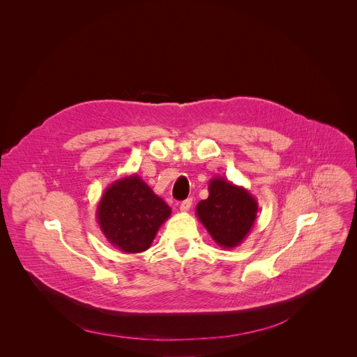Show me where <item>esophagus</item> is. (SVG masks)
I'll use <instances>...</instances> for the list:
<instances>
[{
    "instance_id": "esophagus-1",
    "label": "esophagus",
    "mask_w": 357,
    "mask_h": 357,
    "mask_svg": "<svg viewBox=\"0 0 357 357\" xmlns=\"http://www.w3.org/2000/svg\"><path fill=\"white\" fill-rule=\"evenodd\" d=\"M190 206H192V199H186V200H183L182 203H181V206H179V209H181V212H189V209H190Z\"/></svg>"
}]
</instances>
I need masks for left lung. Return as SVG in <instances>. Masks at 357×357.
<instances>
[{"label":"left lung","mask_w":357,"mask_h":357,"mask_svg":"<svg viewBox=\"0 0 357 357\" xmlns=\"http://www.w3.org/2000/svg\"><path fill=\"white\" fill-rule=\"evenodd\" d=\"M257 212V199L245 188L215 176L209 182V197L197 203L195 213L218 245L234 248L251 231Z\"/></svg>","instance_id":"obj_1"}]
</instances>
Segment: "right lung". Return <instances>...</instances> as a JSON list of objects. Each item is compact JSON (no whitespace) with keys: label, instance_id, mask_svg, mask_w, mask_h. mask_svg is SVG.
<instances>
[{"label":"right lung","instance_id":"add662e5","mask_svg":"<svg viewBox=\"0 0 357 357\" xmlns=\"http://www.w3.org/2000/svg\"><path fill=\"white\" fill-rule=\"evenodd\" d=\"M171 208L137 174L113 182L100 197L96 219L107 241L126 254L142 252L171 216Z\"/></svg>","mask_w":357,"mask_h":357}]
</instances>
